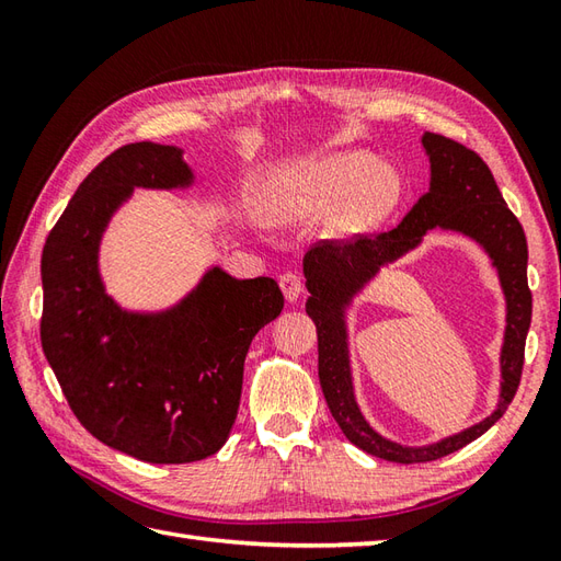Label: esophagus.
I'll use <instances>...</instances> for the list:
<instances>
[{
	"instance_id": "obj_1",
	"label": "esophagus",
	"mask_w": 561,
	"mask_h": 561,
	"mask_svg": "<svg viewBox=\"0 0 561 561\" xmlns=\"http://www.w3.org/2000/svg\"><path fill=\"white\" fill-rule=\"evenodd\" d=\"M279 287L284 291V296H287V301H296L304 294V279L294 272H284L279 277Z\"/></svg>"
}]
</instances>
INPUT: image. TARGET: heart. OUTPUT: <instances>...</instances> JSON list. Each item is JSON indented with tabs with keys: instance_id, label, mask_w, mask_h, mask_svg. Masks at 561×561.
<instances>
[{
	"instance_id": "1",
	"label": "heart",
	"mask_w": 561,
	"mask_h": 561,
	"mask_svg": "<svg viewBox=\"0 0 561 561\" xmlns=\"http://www.w3.org/2000/svg\"><path fill=\"white\" fill-rule=\"evenodd\" d=\"M402 199V178L380 169L371 151H342L320 159L272 185L267 209L274 219L301 221L340 209V229L368 231Z\"/></svg>"
}]
</instances>
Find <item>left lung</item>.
Here are the masks:
<instances>
[{
  "label": "left lung",
  "mask_w": 561,
  "mask_h": 561,
  "mask_svg": "<svg viewBox=\"0 0 561 561\" xmlns=\"http://www.w3.org/2000/svg\"><path fill=\"white\" fill-rule=\"evenodd\" d=\"M422 145L432 159V187L420 197L396 229L354 236L352 241L325 238L318 241L304 257L306 287L311 291L306 313L318 330V378L328 408L335 422L354 446L390 462H428L456 453L470 440L482 436L514 400L520 386L523 359H526V335L533 316V294L528 289V243L516 214L508 209L499 193L494 175L480 153L462 147L444 135L426 133ZM453 228L472 234L495 257L507 291V337L503 351V400L494 415L484 423L466 430L462 435L424 449H404L378 437L364 422L353 402L346 343L339 306L377 271L435 228Z\"/></svg>",
  "instance_id": "8db88e82"
}]
</instances>
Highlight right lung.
I'll list each match as a JSON object with an SVG mask.
<instances>
[{
	"label": "right lung",
	"mask_w": 561,
	"mask_h": 561,
	"mask_svg": "<svg viewBox=\"0 0 561 561\" xmlns=\"http://www.w3.org/2000/svg\"><path fill=\"white\" fill-rule=\"evenodd\" d=\"M190 178L175 147L115 149L81 181L41 262V342L71 412L103 444L159 465L195 462L224 446L250 342L284 308L274 279L221 270L165 316H127L103 294L96 250L113 209L137 185Z\"/></svg>",
	"instance_id": "obj_1"
}]
</instances>
